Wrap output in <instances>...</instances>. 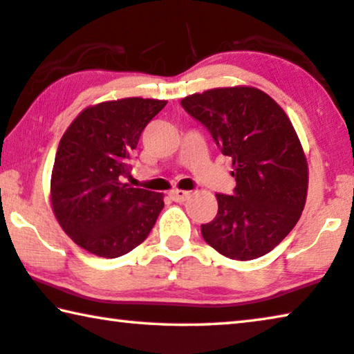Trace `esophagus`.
I'll return each mask as SVG.
<instances>
[{
    "label": "esophagus",
    "instance_id": "34e87169",
    "mask_svg": "<svg viewBox=\"0 0 354 354\" xmlns=\"http://www.w3.org/2000/svg\"><path fill=\"white\" fill-rule=\"evenodd\" d=\"M169 196L172 201H176V203H185V201L189 198V193L183 192V189H172Z\"/></svg>",
    "mask_w": 354,
    "mask_h": 354
}]
</instances>
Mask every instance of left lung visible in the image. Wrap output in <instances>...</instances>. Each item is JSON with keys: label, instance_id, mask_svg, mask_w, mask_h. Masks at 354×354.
I'll return each mask as SVG.
<instances>
[{"label": "left lung", "instance_id": "8db88e82", "mask_svg": "<svg viewBox=\"0 0 354 354\" xmlns=\"http://www.w3.org/2000/svg\"><path fill=\"white\" fill-rule=\"evenodd\" d=\"M180 104L231 156L236 177L232 196L216 193V216L201 225L204 241L231 259L264 257L296 226L306 205L307 160L290 118L253 86L207 90Z\"/></svg>", "mask_w": 354, "mask_h": 354}]
</instances>
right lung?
I'll use <instances>...</instances> for the list:
<instances>
[{
    "instance_id": "1",
    "label": "right lung",
    "mask_w": 354,
    "mask_h": 354,
    "mask_svg": "<svg viewBox=\"0 0 354 354\" xmlns=\"http://www.w3.org/2000/svg\"><path fill=\"white\" fill-rule=\"evenodd\" d=\"M167 101L124 97L86 107L59 140L52 209L88 253L118 258L142 243L165 207L162 194L124 183L133 150Z\"/></svg>"
}]
</instances>
